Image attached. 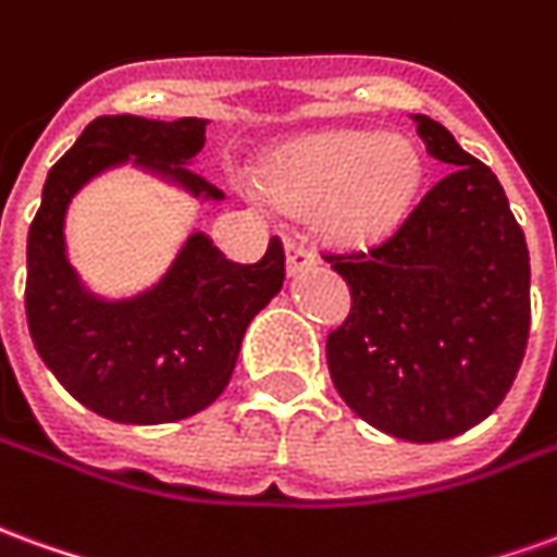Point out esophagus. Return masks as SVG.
<instances>
[{"mask_svg": "<svg viewBox=\"0 0 557 557\" xmlns=\"http://www.w3.org/2000/svg\"><path fill=\"white\" fill-rule=\"evenodd\" d=\"M313 265H317V256H313V252L305 250L298 240H286V271H289L292 277Z\"/></svg>", "mask_w": 557, "mask_h": 557, "instance_id": "obj_1", "label": "esophagus"}]
</instances>
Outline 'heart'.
<instances>
[{"mask_svg":"<svg viewBox=\"0 0 557 557\" xmlns=\"http://www.w3.org/2000/svg\"><path fill=\"white\" fill-rule=\"evenodd\" d=\"M425 177L413 138L388 132H332L295 144L265 171L274 201L317 208L319 228L341 244H373L410 213Z\"/></svg>","mask_w":557,"mask_h":557,"instance_id":"1","label":"heart"}]
</instances>
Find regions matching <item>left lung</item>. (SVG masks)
<instances>
[{
  "mask_svg": "<svg viewBox=\"0 0 557 557\" xmlns=\"http://www.w3.org/2000/svg\"><path fill=\"white\" fill-rule=\"evenodd\" d=\"M413 123L449 171L383 244L325 256L352 295L325 356L337 395L368 425L437 443L480 425L512 386L531 329V259L492 169L437 120Z\"/></svg>",
  "mask_w": 557,
  "mask_h": 557,
  "instance_id": "1",
  "label": "left lung"
}]
</instances>
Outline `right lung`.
Masks as SVG:
<instances>
[{
  "instance_id": "add662e5",
  "label": "right lung",
  "mask_w": 557,
  "mask_h": 557,
  "mask_svg": "<svg viewBox=\"0 0 557 557\" xmlns=\"http://www.w3.org/2000/svg\"><path fill=\"white\" fill-rule=\"evenodd\" d=\"M208 120H92L50 169L26 238V322L41 361L69 395L123 425H162L223 395L252 317L283 289L286 256L271 238L256 265L228 262L193 232L157 286L102 298L84 286L65 252L72 198L102 171L132 162L193 198L223 193L186 165L205 147Z\"/></svg>"
}]
</instances>
